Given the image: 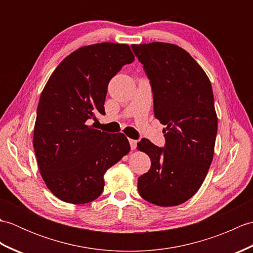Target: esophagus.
Listing matches in <instances>:
<instances>
[{
	"label": "esophagus",
	"instance_id": "1",
	"mask_svg": "<svg viewBox=\"0 0 253 253\" xmlns=\"http://www.w3.org/2000/svg\"><path fill=\"white\" fill-rule=\"evenodd\" d=\"M129 143H130V148L131 150H135L137 147V141L133 140V139H129Z\"/></svg>",
	"mask_w": 253,
	"mask_h": 253
}]
</instances>
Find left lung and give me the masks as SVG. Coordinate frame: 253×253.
Listing matches in <instances>:
<instances>
[{
	"instance_id": "obj_1",
	"label": "left lung",
	"mask_w": 253,
	"mask_h": 253,
	"mask_svg": "<svg viewBox=\"0 0 253 253\" xmlns=\"http://www.w3.org/2000/svg\"><path fill=\"white\" fill-rule=\"evenodd\" d=\"M131 49L151 84L154 116L166 125L164 148L148 139L137 143L151 160L138 178L139 195L160 207L178 206L201 187L213 160L217 116L212 85L178 45L152 42Z\"/></svg>"
}]
</instances>
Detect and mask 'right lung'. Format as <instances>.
Segmentation results:
<instances>
[{
	"mask_svg": "<svg viewBox=\"0 0 253 253\" xmlns=\"http://www.w3.org/2000/svg\"><path fill=\"white\" fill-rule=\"evenodd\" d=\"M133 60L127 44L83 46L64 58L47 80L32 142L42 178L62 201L95 200L103 191L105 171L129 152L124 133L94 129L89 122L105 114L110 80Z\"/></svg>",
	"mask_w": 253,
	"mask_h": 253,
	"instance_id": "obj_1",
	"label": "right lung"
}]
</instances>
